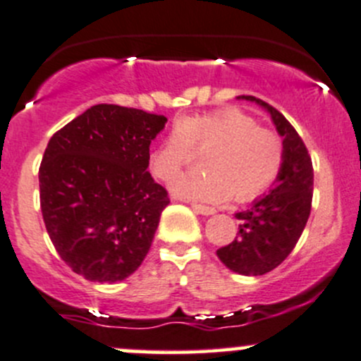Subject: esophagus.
<instances>
[{
    "label": "esophagus",
    "mask_w": 361,
    "mask_h": 361,
    "mask_svg": "<svg viewBox=\"0 0 361 361\" xmlns=\"http://www.w3.org/2000/svg\"><path fill=\"white\" fill-rule=\"evenodd\" d=\"M192 209H194L195 213L204 214V216H207V214H214V213H216V211H214V207L204 206V204H197V202L192 204Z\"/></svg>",
    "instance_id": "obj_1"
}]
</instances>
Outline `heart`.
Instances as JSON below:
<instances>
[{
    "label": "heart",
    "mask_w": 361,
    "mask_h": 361,
    "mask_svg": "<svg viewBox=\"0 0 361 361\" xmlns=\"http://www.w3.org/2000/svg\"><path fill=\"white\" fill-rule=\"evenodd\" d=\"M202 171L178 176L171 190L185 199L246 202L278 180L285 162V145L278 133L258 126L238 108L197 113L178 120L150 154V169L169 181L202 152Z\"/></svg>",
    "instance_id": "obj_1"
}]
</instances>
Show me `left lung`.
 <instances>
[{"mask_svg":"<svg viewBox=\"0 0 361 361\" xmlns=\"http://www.w3.org/2000/svg\"><path fill=\"white\" fill-rule=\"evenodd\" d=\"M243 99L255 101L271 113L283 136L285 162L274 188L257 199L250 209L235 214L241 220L238 238L216 250V255L238 274L262 276L278 267L300 239L311 214L314 174L304 141L283 113L253 96H243Z\"/></svg>","mask_w":361,"mask_h":361,"instance_id":"1","label":"left lung"}]
</instances>
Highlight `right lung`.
Returning a JSON list of instances; mask_svg holds the SVG:
<instances>
[{"label": "right lung", "mask_w": 361, "mask_h": 361, "mask_svg": "<svg viewBox=\"0 0 361 361\" xmlns=\"http://www.w3.org/2000/svg\"><path fill=\"white\" fill-rule=\"evenodd\" d=\"M167 118L96 104L50 137L39 204L54 248L89 281L116 283L147 257L169 204L148 173L150 143Z\"/></svg>", "instance_id": "obj_1"}]
</instances>
